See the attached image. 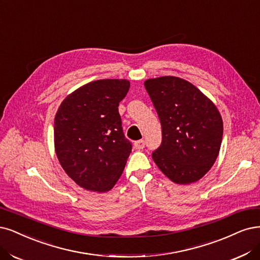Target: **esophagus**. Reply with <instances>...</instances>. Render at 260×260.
Returning <instances> with one entry per match:
<instances>
[{"mask_svg": "<svg viewBox=\"0 0 260 260\" xmlns=\"http://www.w3.org/2000/svg\"><path fill=\"white\" fill-rule=\"evenodd\" d=\"M144 147H145V143L143 140L134 142V148H136V149H143Z\"/></svg>", "mask_w": 260, "mask_h": 260, "instance_id": "34e87169", "label": "esophagus"}]
</instances>
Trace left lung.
I'll use <instances>...</instances> for the list:
<instances>
[{
  "mask_svg": "<svg viewBox=\"0 0 260 260\" xmlns=\"http://www.w3.org/2000/svg\"><path fill=\"white\" fill-rule=\"evenodd\" d=\"M162 128V142L151 157L180 185L199 181L219 154L222 119L216 105L198 88L175 76L144 82Z\"/></svg>",
  "mask_w": 260,
  "mask_h": 260,
  "instance_id": "8db88e82",
  "label": "left lung"
}]
</instances>
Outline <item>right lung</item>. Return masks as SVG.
<instances>
[{"instance_id":"obj_1","label":"right lung","mask_w":260,"mask_h":260,"mask_svg":"<svg viewBox=\"0 0 260 260\" xmlns=\"http://www.w3.org/2000/svg\"><path fill=\"white\" fill-rule=\"evenodd\" d=\"M127 79H99L70 93L55 116V150L69 177L86 190H111L131 153L118 113Z\"/></svg>"}]
</instances>
